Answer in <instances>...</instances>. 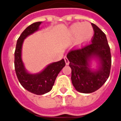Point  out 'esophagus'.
Wrapping results in <instances>:
<instances>
[{
    "instance_id": "obj_1",
    "label": "esophagus",
    "mask_w": 121,
    "mask_h": 121,
    "mask_svg": "<svg viewBox=\"0 0 121 121\" xmlns=\"http://www.w3.org/2000/svg\"><path fill=\"white\" fill-rule=\"evenodd\" d=\"M64 59H65V64H66L67 65H68L69 64V61L68 58L66 57V56H65V57H64Z\"/></svg>"
}]
</instances>
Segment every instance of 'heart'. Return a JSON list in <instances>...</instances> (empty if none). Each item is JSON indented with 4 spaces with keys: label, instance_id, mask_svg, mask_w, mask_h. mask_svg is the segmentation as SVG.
Masks as SVG:
<instances>
[{
    "label": "heart",
    "instance_id": "1",
    "mask_svg": "<svg viewBox=\"0 0 121 121\" xmlns=\"http://www.w3.org/2000/svg\"><path fill=\"white\" fill-rule=\"evenodd\" d=\"M70 39H75V46L81 48L86 45L94 35V28L88 22H76L71 24L68 29Z\"/></svg>",
    "mask_w": 121,
    "mask_h": 121
}]
</instances>
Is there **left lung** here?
Returning a JSON list of instances; mask_svg holds the SVG:
<instances>
[{"label":"left lung","instance_id":"obj_1","mask_svg":"<svg viewBox=\"0 0 121 121\" xmlns=\"http://www.w3.org/2000/svg\"><path fill=\"white\" fill-rule=\"evenodd\" d=\"M91 24L94 28L92 43L67 55L71 69L72 84L82 93H91L101 87L111 68L110 49L106 35L97 26Z\"/></svg>","mask_w":121,"mask_h":121}]
</instances>
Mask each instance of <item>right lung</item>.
Segmentation results:
<instances>
[{"label":"right lung","mask_w":121,"mask_h":121,"mask_svg":"<svg viewBox=\"0 0 121 121\" xmlns=\"http://www.w3.org/2000/svg\"><path fill=\"white\" fill-rule=\"evenodd\" d=\"M42 22H37L28 26L20 35L17 41L15 51V70L21 85L28 91L35 95H43L50 92L54 86L59 72L65 66V60L48 65L42 71L37 73L28 71L22 58V45L24 39L29 35L39 30Z\"/></svg>","instance_id":"obj_1"}]
</instances>
